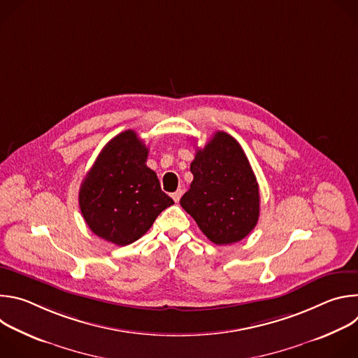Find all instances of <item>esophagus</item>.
I'll list each match as a JSON object with an SVG mask.
<instances>
[{
  "label": "esophagus",
  "instance_id": "34e87169",
  "mask_svg": "<svg viewBox=\"0 0 358 358\" xmlns=\"http://www.w3.org/2000/svg\"><path fill=\"white\" fill-rule=\"evenodd\" d=\"M181 195H182V189H177L176 192H173V199L176 201V202H178L180 201V198H181Z\"/></svg>",
  "mask_w": 358,
  "mask_h": 358
}]
</instances>
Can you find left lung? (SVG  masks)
I'll return each instance as SVG.
<instances>
[{"label": "left lung", "instance_id": "left-lung-1", "mask_svg": "<svg viewBox=\"0 0 358 358\" xmlns=\"http://www.w3.org/2000/svg\"><path fill=\"white\" fill-rule=\"evenodd\" d=\"M189 170L194 180L180 203L211 242H238L257 227L259 185L232 136L217 131L196 150Z\"/></svg>", "mask_w": 358, "mask_h": 358}]
</instances>
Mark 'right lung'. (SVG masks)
<instances>
[{
    "instance_id": "add662e5",
    "label": "right lung",
    "mask_w": 358,
    "mask_h": 358,
    "mask_svg": "<svg viewBox=\"0 0 358 358\" xmlns=\"http://www.w3.org/2000/svg\"><path fill=\"white\" fill-rule=\"evenodd\" d=\"M148 148L126 130L100 151L79 189V207L93 234L124 246L141 238L174 201L145 166Z\"/></svg>"
}]
</instances>
